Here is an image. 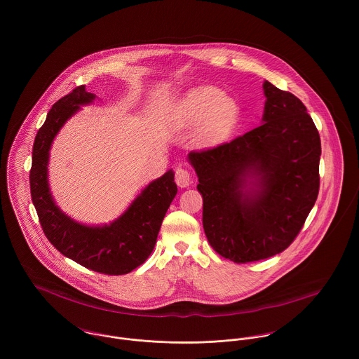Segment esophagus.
Here are the masks:
<instances>
[{
  "label": "esophagus",
  "mask_w": 359,
  "mask_h": 359,
  "mask_svg": "<svg viewBox=\"0 0 359 359\" xmlns=\"http://www.w3.org/2000/svg\"><path fill=\"white\" fill-rule=\"evenodd\" d=\"M175 182L181 188H187L191 184V174L188 170L178 167L175 170Z\"/></svg>",
  "instance_id": "34e87169"
}]
</instances>
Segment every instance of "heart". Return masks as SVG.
Here are the masks:
<instances>
[{
  "label": "heart",
  "instance_id": "obj_1",
  "mask_svg": "<svg viewBox=\"0 0 359 359\" xmlns=\"http://www.w3.org/2000/svg\"><path fill=\"white\" fill-rule=\"evenodd\" d=\"M178 117L185 124L199 123L196 140L211 147L224 141L239 120V106L215 87L205 86L189 91L178 104Z\"/></svg>",
  "mask_w": 359,
  "mask_h": 359
}]
</instances>
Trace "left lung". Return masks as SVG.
I'll return each mask as SVG.
<instances>
[{
  "label": "left lung",
  "instance_id": "8db88e82",
  "mask_svg": "<svg viewBox=\"0 0 359 359\" xmlns=\"http://www.w3.org/2000/svg\"><path fill=\"white\" fill-rule=\"evenodd\" d=\"M259 127L188 154L203 198L210 246L236 264L282 253L319 192V133L297 97L264 83Z\"/></svg>",
  "mask_w": 359,
  "mask_h": 359
}]
</instances>
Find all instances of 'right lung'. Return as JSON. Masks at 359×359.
<instances>
[{"label": "right lung", "instance_id": "right-lung-1", "mask_svg": "<svg viewBox=\"0 0 359 359\" xmlns=\"http://www.w3.org/2000/svg\"><path fill=\"white\" fill-rule=\"evenodd\" d=\"M95 95L84 86L74 88L52 106L33 145L30 192L41 228L52 246L77 264L104 275H124L140 266L154 252L163 218L177 195L172 170L151 182L116 221L102 226L76 222L55 205L47 165L52 141L81 104Z\"/></svg>", "mask_w": 359, "mask_h": 359}]
</instances>
